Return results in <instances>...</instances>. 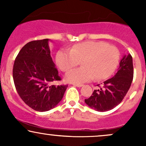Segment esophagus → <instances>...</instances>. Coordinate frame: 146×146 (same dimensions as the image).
<instances>
[{
  "mask_svg": "<svg viewBox=\"0 0 146 146\" xmlns=\"http://www.w3.org/2000/svg\"><path fill=\"white\" fill-rule=\"evenodd\" d=\"M73 86H77V87H82L83 86V84H73Z\"/></svg>",
  "mask_w": 146,
  "mask_h": 146,
  "instance_id": "34e87169",
  "label": "esophagus"
}]
</instances>
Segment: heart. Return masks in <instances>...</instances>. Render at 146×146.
Here are the masks:
<instances>
[{"instance_id":"1","label":"heart","mask_w":146,"mask_h":146,"mask_svg":"<svg viewBox=\"0 0 146 146\" xmlns=\"http://www.w3.org/2000/svg\"><path fill=\"white\" fill-rule=\"evenodd\" d=\"M56 61L61 71H67L80 64L84 67L75 68L66 74L68 82L75 84L84 83L110 77L117 67L119 52L116 47L104 42L88 41L79 43L71 51L61 49L57 53Z\"/></svg>"}]
</instances>
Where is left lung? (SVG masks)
Here are the masks:
<instances>
[{
	"label": "left lung",
	"mask_w": 146,
	"mask_h": 146,
	"mask_svg": "<svg viewBox=\"0 0 146 146\" xmlns=\"http://www.w3.org/2000/svg\"><path fill=\"white\" fill-rule=\"evenodd\" d=\"M133 63L131 55H125L119 62L118 71L113 78L104 82L103 87L95 90L84 100L91 108L99 112L110 110L121 103L128 93L133 79Z\"/></svg>",
	"instance_id": "obj_1"
}]
</instances>
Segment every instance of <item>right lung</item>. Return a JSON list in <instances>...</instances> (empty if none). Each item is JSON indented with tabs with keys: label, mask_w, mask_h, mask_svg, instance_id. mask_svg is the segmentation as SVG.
<instances>
[{
	"label": "right lung",
	"mask_w": 146,
	"mask_h": 146,
	"mask_svg": "<svg viewBox=\"0 0 146 146\" xmlns=\"http://www.w3.org/2000/svg\"><path fill=\"white\" fill-rule=\"evenodd\" d=\"M48 39L33 40L21 48L14 61L13 78L23 101L32 109H52L62 99L68 85H52L60 81L51 57Z\"/></svg>",
	"instance_id": "add662e5"
}]
</instances>
